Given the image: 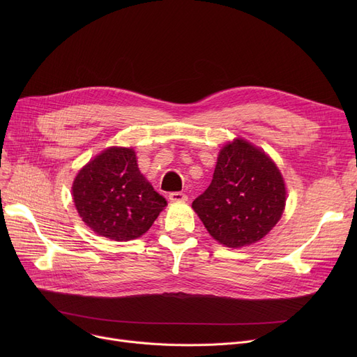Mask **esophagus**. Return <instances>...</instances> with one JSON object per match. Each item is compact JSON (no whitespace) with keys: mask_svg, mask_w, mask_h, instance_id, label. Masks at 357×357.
I'll return each mask as SVG.
<instances>
[{"mask_svg":"<svg viewBox=\"0 0 357 357\" xmlns=\"http://www.w3.org/2000/svg\"><path fill=\"white\" fill-rule=\"evenodd\" d=\"M186 199H188V197H186L183 192H171V194H169V201H171V202H185Z\"/></svg>","mask_w":357,"mask_h":357,"instance_id":"obj_1","label":"esophagus"}]
</instances>
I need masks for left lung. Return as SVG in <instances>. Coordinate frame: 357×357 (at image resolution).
Wrapping results in <instances>:
<instances>
[{
  "label": "left lung",
  "mask_w": 357,
  "mask_h": 357,
  "mask_svg": "<svg viewBox=\"0 0 357 357\" xmlns=\"http://www.w3.org/2000/svg\"><path fill=\"white\" fill-rule=\"evenodd\" d=\"M285 202V182L273 160L238 137L220 150L213 181L192 208L221 245L243 248L276 226Z\"/></svg>",
  "instance_id": "8db88e82"
}]
</instances>
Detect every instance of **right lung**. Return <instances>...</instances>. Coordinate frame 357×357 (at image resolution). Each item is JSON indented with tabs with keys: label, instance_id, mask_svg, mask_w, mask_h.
I'll list each match as a JSON object with an SVG mask.
<instances>
[{
	"label": "right lung",
	"instance_id": "obj_1",
	"mask_svg": "<svg viewBox=\"0 0 357 357\" xmlns=\"http://www.w3.org/2000/svg\"><path fill=\"white\" fill-rule=\"evenodd\" d=\"M72 195L86 226L116 241L144 234L167 205L139 171L130 147H109L88 162L73 181Z\"/></svg>",
	"mask_w": 357,
	"mask_h": 357
}]
</instances>
